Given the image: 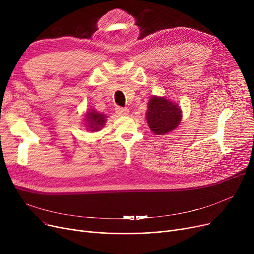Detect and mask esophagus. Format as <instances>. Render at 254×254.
Returning <instances> with one entry per match:
<instances>
[{
    "instance_id": "esophagus-1",
    "label": "esophagus",
    "mask_w": 254,
    "mask_h": 254,
    "mask_svg": "<svg viewBox=\"0 0 254 254\" xmlns=\"http://www.w3.org/2000/svg\"><path fill=\"white\" fill-rule=\"evenodd\" d=\"M116 113L119 116H127L129 114V111L127 108H120V107H117V108H116Z\"/></svg>"
}]
</instances>
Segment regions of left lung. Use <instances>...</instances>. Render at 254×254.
<instances>
[{"label":"left lung","mask_w":254,"mask_h":254,"mask_svg":"<svg viewBox=\"0 0 254 254\" xmlns=\"http://www.w3.org/2000/svg\"><path fill=\"white\" fill-rule=\"evenodd\" d=\"M182 119V110L178 104L166 97L152 96L147 105L146 120L155 135H167L178 127Z\"/></svg>","instance_id":"8db88e82"}]
</instances>
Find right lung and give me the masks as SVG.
<instances>
[{
  "instance_id": "right-lung-1",
  "label": "right lung",
  "mask_w": 254,
  "mask_h": 254,
  "mask_svg": "<svg viewBox=\"0 0 254 254\" xmlns=\"http://www.w3.org/2000/svg\"><path fill=\"white\" fill-rule=\"evenodd\" d=\"M83 116V125L86 130L92 132L101 130L107 122V118H108L106 114L100 113L95 109H88Z\"/></svg>"
}]
</instances>
